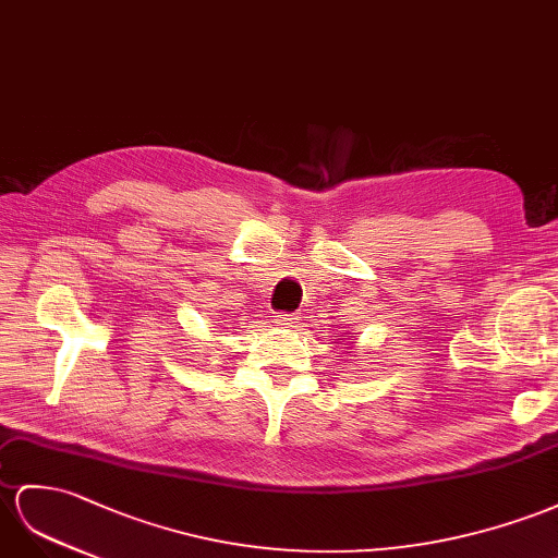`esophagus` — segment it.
Here are the masks:
<instances>
[{"label": "esophagus", "mask_w": 558, "mask_h": 558, "mask_svg": "<svg viewBox=\"0 0 558 558\" xmlns=\"http://www.w3.org/2000/svg\"><path fill=\"white\" fill-rule=\"evenodd\" d=\"M274 323L280 327H294L299 323V316H294V313H274Z\"/></svg>", "instance_id": "34e87169"}]
</instances>
